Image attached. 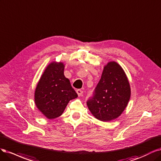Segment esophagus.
<instances>
[{"mask_svg":"<svg viewBox=\"0 0 161 161\" xmlns=\"http://www.w3.org/2000/svg\"><path fill=\"white\" fill-rule=\"evenodd\" d=\"M76 92H77V95H78L79 96H82V94H83V91L81 90H77Z\"/></svg>","mask_w":161,"mask_h":161,"instance_id":"34e87169","label":"esophagus"}]
</instances>
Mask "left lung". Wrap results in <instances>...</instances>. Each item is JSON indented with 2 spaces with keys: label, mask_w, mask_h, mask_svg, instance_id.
Wrapping results in <instances>:
<instances>
[{
  "label": "left lung",
  "mask_w": 161,
  "mask_h": 161,
  "mask_svg": "<svg viewBox=\"0 0 161 161\" xmlns=\"http://www.w3.org/2000/svg\"><path fill=\"white\" fill-rule=\"evenodd\" d=\"M130 97V87L121 66L112 61L103 68L101 79L87 105L97 120L108 122L120 116Z\"/></svg>",
  "instance_id": "1"
}]
</instances>
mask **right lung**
Here are the masks:
<instances>
[{"label": "right lung", "instance_id": "add662e5", "mask_svg": "<svg viewBox=\"0 0 161 161\" xmlns=\"http://www.w3.org/2000/svg\"><path fill=\"white\" fill-rule=\"evenodd\" d=\"M64 71L63 63L50 64L36 87L35 104L49 119L60 116L69 102L77 97L69 80L65 77Z\"/></svg>", "mask_w": 161, "mask_h": 161}]
</instances>
